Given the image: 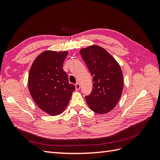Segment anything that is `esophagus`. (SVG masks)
<instances>
[{
	"instance_id": "obj_1",
	"label": "esophagus",
	"mask_w": 160,
	"mask_h": 160,
	"mask_svg": "<svg viewBox=\"0 0 160 160\" xmlns=\"http://www.w3.org/2000/svg\"><path fill=\"white\" fill-rule=\"evenodd\" d=\"M80 88H81L80 84H79V83H76V85H75V89H76L77 91V90H79Z\"/></svg>"
}]
</instances>
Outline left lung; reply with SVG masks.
<instances>
[{
    "mask_svg": "<svg viewBox=\"0 0 160 160\" xmlns=\"http://www.w3.org/2000/svg\"><path fill=\"white\" fill-rule=\"evenodd\" d=\"M80 54L93 77V89L85 96L89 108L104 114L113 109L122 94L123 77L118 62L103 48L89 46Z\"/></svg>",
    "mask_w": 160,
    "mask_h": 160,
    "instance_id": "1",
    "label": "left lung"
}]
</instances>
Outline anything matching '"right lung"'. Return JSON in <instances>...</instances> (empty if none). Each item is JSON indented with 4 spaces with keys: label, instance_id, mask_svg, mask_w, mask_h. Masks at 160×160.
Segmentation results:
<instances>
[{
    "label": "right lung",
    "instance_id": "obj_1",
    "mask_svg": "<svg viewBox=\"0 0 160 160\" xmlns=\"http://www.w3.org/2000/svg\"><path fill=\"white\" fill-rule=\"evenodd\" d=\"M67 55V51L43 52L32 62L28 74L32 98L38 108L51 115L63 112L75 89L62 69Z\"/></svg>",
    "mask_w": 160,
    "mask_h": 160
}]
</instances>
